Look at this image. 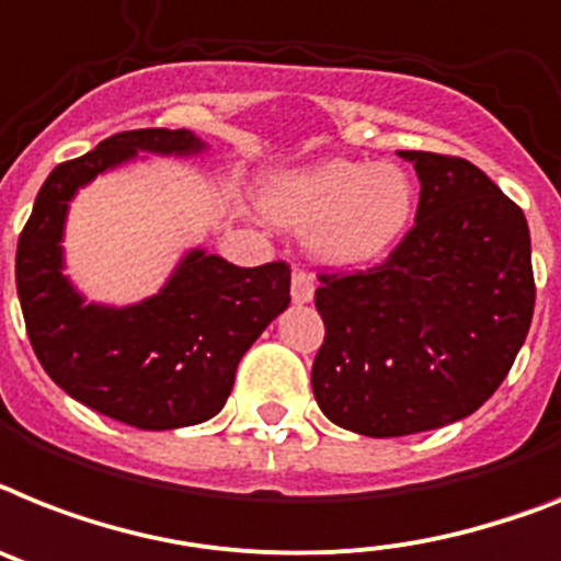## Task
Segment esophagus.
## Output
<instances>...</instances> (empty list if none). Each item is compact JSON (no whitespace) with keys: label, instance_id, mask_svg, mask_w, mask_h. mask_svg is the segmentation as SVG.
I'll return each instance as SVG.
<instances>
[{"label":"esophagus","instance_id":"obj_1","mask_svg":"<svg viewBox=\"0 0 561 561\" xmlns=\"http://www.w3.org/2000/svg\"><path fill=\"white\" fill-rule=\"evenodd\" d=\"M290 296H294L296 305H305L313 299V276L308 271L296 267L294 276H290Z\"/></svg>","mask_w":561,"mask_h":561}]
</instances>
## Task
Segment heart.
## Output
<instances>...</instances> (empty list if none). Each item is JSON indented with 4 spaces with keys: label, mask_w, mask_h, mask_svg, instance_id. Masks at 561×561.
Masks as SVG:
<instances>
[{
    "label": "heart",
    "mask_w": 561,
    "mask_h": 561,
    "mask_svg": "<svg viewBox=\"0 0 561 561\" xmlns=\"http://www.w3.org/2000/svg\"><path fill=\"white\" fill-rule=\"evenodd\" d=\"M413 185L397 164L328 159L273 179L265 210L273 222L310 230V251L328 265H365L388 253L411 219Z\"/></svg>",
    "instance_id": "b5f03b06"
}]
</instances>
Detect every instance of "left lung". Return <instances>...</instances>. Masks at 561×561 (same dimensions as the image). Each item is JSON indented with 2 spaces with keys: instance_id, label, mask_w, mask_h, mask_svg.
I'll return each mask as SVG.
<instances>
[{
  "instance_id": "obj_1",
  "label": "left lung",
  "mask_w": 561,
  "mask_h": 561,
  "mask_svg": "<svg viewBox=\"0 0 561 561\" xmlns=\"http://www.w3.org/2000/svg\"><path fill=\"white\" fill-rule=\"evenodd\" d=\"M419 176L416 225L382 265L322 273L313 397L333 425L408 436L479 411L534 319L530 230L477 164L399 150Z\"/></svg>"
}]
</instances>
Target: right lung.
<instances>
[{"mask_svg":"<svg viewBox=\"0 0 561 561\" xmlns=\"http://www.w3.org/2000/svg\"><path fill=\"white\" fill-rule=\"evenodd\" d=\"M191 130H125L56 164L16 248V290L33 353L77 402L139 431H173L222 411L244 351L290 305V267H237L193 248L159 294L128 308L84 302L65 276V219L79 187L139 153L193 157Z\"/></svg>","mask_w":561,"mask_h":561,"instance_id":"1","label":"right lung"}]
</instances>
